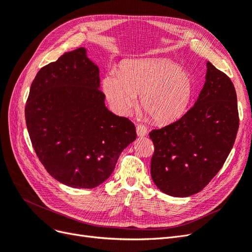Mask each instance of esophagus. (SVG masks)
<instances>
[{"instance_id":"34e87169","label":"esophagus","mask_w":252,"mask_h":252,"mask_svg":"<svg viewBox=\"0 0 252 252\" xmlns=\"http://www.w3.org/2000/svg\"><path fill=\"white\" fill-rule=\"evenodd\" d=\"M147 132H148V129L146 126L144 125L136 126V133H138V136H140V138H143V136L147 135Z\"/></svg>"}]
</instances>
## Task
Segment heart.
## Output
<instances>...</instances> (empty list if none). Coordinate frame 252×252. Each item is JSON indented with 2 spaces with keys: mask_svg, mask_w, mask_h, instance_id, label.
Here are the masks:
<instances>
[{
  "mask_svg": "<svg viewBox=\"0 0 252 252\" xmlns=\"http://www.w3.org/2000/svg\"><path fill=\"white\" fill-rule=\"evenodd\" d=\"M113 110L128 116L141 95V106L157 123L179 120L187 111L194 84L189 72L167 59L129 61L118 72L110 71L102 83Z\"/></svg>",
  "mask_w": 252,
  "mask_h": 252,
  "instance_id": "1",
  "label": "heart"
}]
</instances>
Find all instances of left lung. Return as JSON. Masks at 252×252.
<instances>
[{"instance_id":"8db88e82","label":"left lung","mask_w":252,"mask_h":252,"mask_svg":"<svg viewBox=\"0 0 252 252\" xmlns=\"http://www.w3.org/2000/svg\"><path fill=\"white\" fill-rule=\"evenodd\" d=\"M193 107L180 120L149 133L155 144L150 173L162 192L177 197L197 193L222 168L239 129L231 80L210 62Z\"/></svg>"}]
</instances>
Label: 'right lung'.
<instances>
[{
	"mask_svg": "<svg viewBox=\"0 0 252 252\" xmlns=\"http://www.w3.org/2000/svg\"><path fill=\"white\" fill-rule=\"evenodd\" d=\"M27 130L51 177L73 188H94L136 139L130 121L105 105L100 70L86 48L65 52L37 72L25 107Z\"/></svg>",
	"mask_w": 252,
	"mask_h": 252,
	"instance_id": "add662e5",
	"label": "right lung"
}]
</instances>
